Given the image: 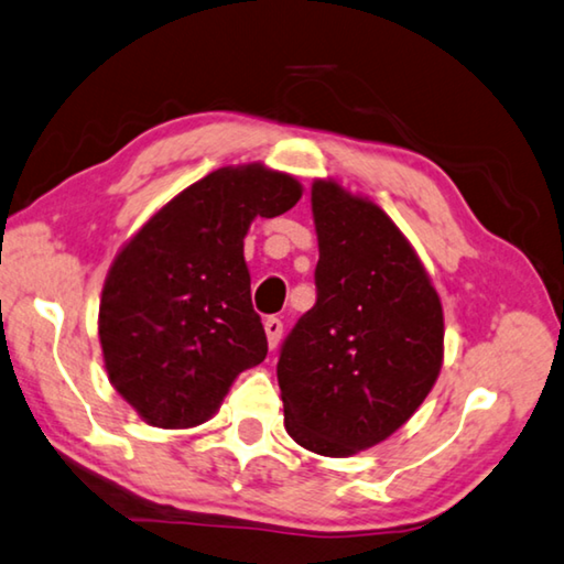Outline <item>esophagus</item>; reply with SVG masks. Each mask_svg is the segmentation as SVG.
I'll use <instances>...</instances> for the list:
<instances>
[{"label": "esophagus", "mask_w": 564, "mask_h": 564, "mask_svg": "<svg viewBox=\"0 0 564 564\" xmlns=\"http://www.w3.org/2000/svg\"><path fill=\"white\" fill-rule=\"evenodd\" d=\"M282 322L270 317L264 322V332H267V344H270V349H276V344L282 339Z\"/></svg>", "instance_id": "34e87169"}]
</instances>
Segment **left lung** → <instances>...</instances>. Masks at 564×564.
<instances>
[{
  "instance_id": "8db88e82",
  "label": "left lung",
  "mask_w": 564,
  "mask_h": 564,
  "mask_svg": "<svg viewBox=\"0 0 564 564\" xmlns=\"http://www.w3.org/2000/svg\"><path fill=\"white\" fill-rule=\"evenodd\" d=\"M317 304L284 341V429L302 448L349 458L397 433L443 367V307L397 223L332 177L312 185Z\"/></svg>"
}]
</instances>
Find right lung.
Masks as SVG:
<instances>
[{"label": "right lung", "instance_id": "add662e5", "mask_svg": "<svg viewBox=\"0 0 564 564\" xmlns=\"http://www.w3.org/2000/svg\"><path fill=\"white\" fill-rule=\"evenodd\" d=\"M294 175L225 165L187 185L118 250L98 307L113 389L155 429L213 419L232 381L267 357L245 235L297 205Z\"/></svg>", "mask_w": 564, "mask_h": 564}]
</instances>
